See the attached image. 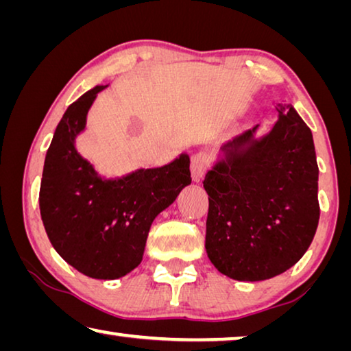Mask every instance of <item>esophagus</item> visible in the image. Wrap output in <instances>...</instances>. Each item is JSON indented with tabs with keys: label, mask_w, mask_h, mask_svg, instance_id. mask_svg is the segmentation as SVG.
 I'll return each instance as SVG.
<instances>
[{
	"label": "esophagus",
	"mask_w": 351,
	"mask_h": 351,
	"mask_svg": "<svg viewBox=\"0 0 351 351\" xmlns=\"http://www.w3.org/2000/svg\"><path fill=\"white\" fill-rule=\"evenodd\" d=\"M209 169V156L206 153H197L192 156L191 160V173L193 181H199Z\"/></svg>",
	"instance_id": "obj_1"
}]
</instances>
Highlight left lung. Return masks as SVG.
<instances>
[{"label":"left lung","mask_w":351,"mask_h":351,"mask_svg":"<svg viewBox=\"0 0 351 351\" xmlns=\"http://www.w3.org/2000/svg\"><path fill=\"white\" fill-rule=\"evenodd\" d=\"M256 138L242 132L220 148L204 176L209 197L206 253L220 274L264 281L295 265L319 225V167L313 132L291 104Z\"/></svg>","instance_id":"left-lung-1"}]
</instances>
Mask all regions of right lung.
Wrapping results in <instances>:
<instances>
[{"label":"right lung","instance_id":"obj_1","mask_svg":"<svg viewBox=\"0 0 351 351\" xmlns=\"http://www.w3.org/2000/svg\"><path fill=\"white\" fill-rule=\"evenodd\" d=\"M97 86L69 106L43 165L38 206L49 242L65 263L95 280H117L141 264L149 226L192 182L186 153L158 169L104 180L77 153Z\"/></svg>","mask_w":351,"mask_h":351}]
</instances>
